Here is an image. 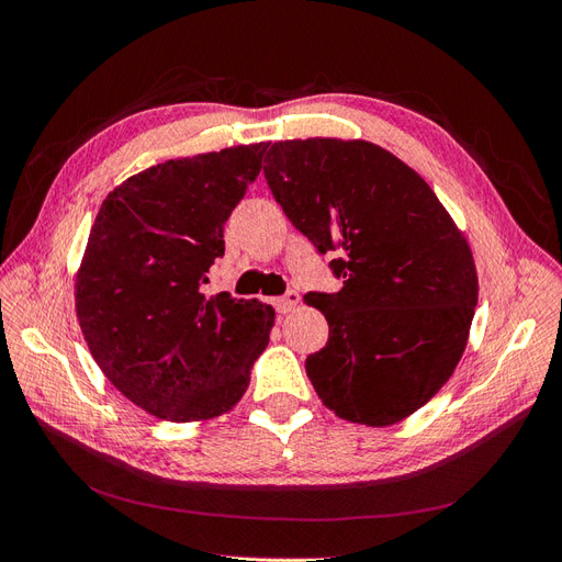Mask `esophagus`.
<instances>
[{
    "instance_id": "esophagus-1",
    "label": "esophagus",
    "mask_w": 562,
    "mask_h": 562,
    "mask_svg": "<svg viewBox=\"0 0 562 562\" xmlns=\"http://www.w3.org/2000/svg\"><path fill=\"white\" fill-rule=\"evenodd\" d=\"M297 302H300V295H297L295 291H288L285 295H279V297L271 300V304H274V310H277L279 314L293 312V310L297 307Z\"/></svg>"
}]
</instances>
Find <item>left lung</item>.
Returning a JSON list of instances; mask_svg holds the SVG:
<instances>
[{
    "label": "left lung",
    "mask_w": 562,
    "mask_h": 562,
    "mask_svg": "<svg viewBox=\"0 0 562 562\" xmlns=\"http://www.w3.org/2000/svg\"><path fill=\"white\" fill-rule=\"evenodd\" d=\"M265 178L318 252L339 250L337 293L304 302L328 321L307 375L337 417L389 427L429 403L467 349L479 274L464 232L419 173L368 140L271 145Z\"/></svg>",
    "instance_id": "1"
}]
</instances>
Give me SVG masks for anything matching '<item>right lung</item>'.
Returning a JSON list of instances; mask_svg holds the SVG:
<instances>
[{
  "instance_id": "obj_1",
  "label": "right lung",
  "mask_w": 562,
  "mask_h": 562,
  "mask_svg": "<svg viewBox=\"0 0 562 562\" xmlns=\"http://www.w3.org/2000/svg\"><path fill=\"white\" fill-rule=\"evenodd\" d=\"M267 147L157 164L114 187L95 215L75 279L79 326L103 375L159 419L229 413L269 342V304L203 293Z\"/></svg>"
}]
</instances>
